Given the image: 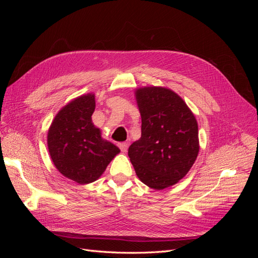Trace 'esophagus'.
<instances>
[{
  "instance_id": "obj_1",
  "label": "esophagus",
  "mask_w": 258,
  "mask_h": 258,
  "mask_svg": "<svg viewBox=\"0 0 258 258\" xmlns=\"http://www.w3.org/2000/svg\"><path fill=\"white\" fill-rule=\"evenodd\" d=\"M118 147L120 148L121 152H126L128 150V143H124V142L118 143Z\"/></svg>"
}]
</instances>
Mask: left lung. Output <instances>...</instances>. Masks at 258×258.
<instances>
[{
    "label": "left lung",
    "mask_w": 258,
    "mask_h": 258,
    "mask_svg": "<svg viewBox=\"0 0 258 258\" xmlns=\"http://www.w3.org/2000/svg\"><path fill=\"white\" fill-rule=\"evenodd\" d=\"M136 98L142 118L141 138L130 145L128 156L145 185L163 189L183 178L197 158V120L170 89L140 88Z\"/></svg>",
    "instance_id": "obj_1"
}]
</instances>
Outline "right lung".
<instances>
[{"mask_svg": "<svg viewBox=\"0 0 258 258\" xmlns=\"http://www.w3.org/2000/svg\"><path fill=\"white\" fill-rule=\"evenodd\" d=\"M95 95L82 96L66 105L54 117L48 131L50 157L59 172L79 184L96 181L119 148L101 138L93 126Z\"/></svg>", "mask_w": 258, "mask_h": 258, "instance_id": "right-lung-1", "label": "right lung"}]
</instances>
